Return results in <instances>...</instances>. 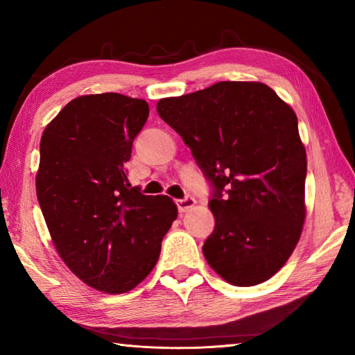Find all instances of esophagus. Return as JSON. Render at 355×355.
<instances>
[{
	"label": "esophagus",
	"instance_id": "esophagus-1",
	"mask_svg": "<svg viewBox=\"0 0 355 355\" xmlns=\"http://www.w3.org/2000/svg\"><path fill=\"white\" fill-rule=\"evenodd\" d=\"M195 202H197V201H195V198L191 197V195H186V197L182 198V200H175V205L178 207L180 214L187 212V210L192 209L195 206Z\"/></svg>",
	"mask_w": 355,
	"mask_h": 355
}]
</instances>
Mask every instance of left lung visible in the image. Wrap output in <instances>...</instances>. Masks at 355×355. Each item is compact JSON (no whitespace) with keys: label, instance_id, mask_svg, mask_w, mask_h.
I'll use <instances>...</instances> for the list:
<instances>
[{"label":"left lung","instance_id":"8db88e82","mask_svg":"<svg viewBox=\"0 0 355 355\" xmlns=\"http://www.w3.org/2000/svg\"><path fill=\"white\" fill-rule=\"evenodd\" d=\"M157 112L212 186L209 266L232 285L267 281L305 221L306 154L294 111L266 84L233 80L160 99Z\"/></svg>","mask_w":355,"mask_h":355}]
</instances>
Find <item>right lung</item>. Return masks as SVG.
I'll return each mask as SVG.
<instances>
[{
  "label": "right lung",
  "instance_id": "1",
  "mask_svg": "<svg viewBox=\"0 0 355 355\" xmlns=\"http://www.w3.org/2000/svg\"><path fill=\"white\" fill-rule=\"evenodd\" d=\"M149 116L146 101L80 96L44 130L36 195L56 250L93 288L132 290L155 267L177 218L166 195L131 187L125 163Z\"/></svg>",
  "mask_w": 355,
  "mask_h": 355
}]
</instances>
